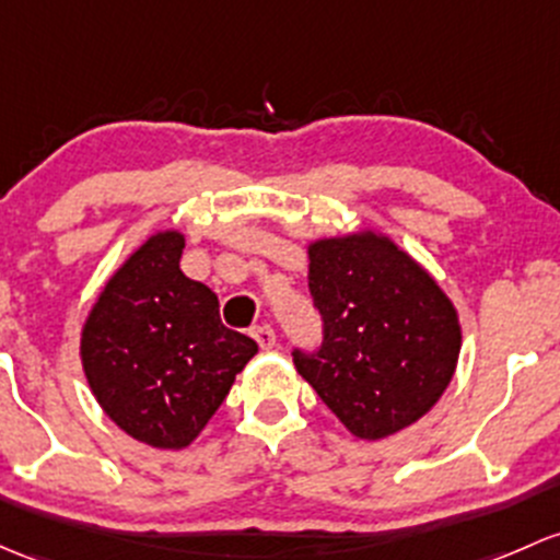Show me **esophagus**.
I'll return each mask as SVG.
<instances>
[{
	"label": "esophagus",
	"mask_w": 560,
	"mask_h": 560,
	"mask_svg": "<svg viewBox=\"0 0 560 560\" xmlns=\"http://www.w3.org/2000/svg\"><path fill=\"white\" fill-rule=\"evenodd\" d=\"M252 338L260 343V349H273L276 346V332H273V327H268V325H260V327L252 329Z\"/></svg>",
	"instance_id": "34e87169"
}]
</instances>
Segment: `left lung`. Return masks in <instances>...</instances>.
<instances>
[{
    "label": "left lung",
    "instance_id": "1",
    "mask_svg": "<svg viewBox=\"0 0 560 560\" xmlns=\"http://www.w3.org/2000/svg\"><path fill=\"white\" fill-rule=\"evenodd\" d=\"M308 290L325 319L298 373L359 440L402 432L438 405L462 354V322L432 273L392 235L359 228L305 244Z\"/></svg>",
    "mask_w": 560,
    "mask_h": 560
}]
</instances>
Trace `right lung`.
<instances>
[{
    "label": "right lung",
    "instance_id": "obj_1",
    "mask_svg": "<svg viewBox=\"0 0 560 560\" xmlns=\"http://www.w3.org/2000/svg\"><path fill=\"white\" fill-rule=\"evenodd\" d=\"M185 233L141 241L98 292L80 362L98 408L128 438L182 451L203 432L257 343L220 322V300L179 270Z\"/></svg>",
    "mask_w": 560,
    "mask_h": 560
}]
</instances>
